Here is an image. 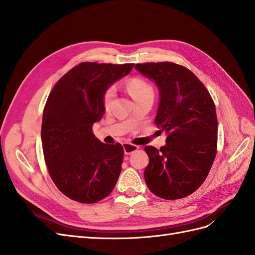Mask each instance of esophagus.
<instances>
[{"label": "esophagus", "mask_w": 255, "mask_h": 255, "mask_svg": "<svg viewBox=\"0 0 255 255\" xmlns=\"http://www.w3.org/2000/svg\"><path fill=\"white\" fill-rule=\"evenodd\" d=\"M123 149H125V153L127 154V155H129V154H132V153H134L135 151L139 149V146L135 145L133 143L125 142V143H123Z\"/></svg>", "instance_id": "esophagus-1"}]
</instances>
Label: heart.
<instances>
[{
    "mask_svg": "<svg viewBox=\"0 0 255 255\" xmlns=\"http://www.w3.org/2000/svg\"><path fill=\"white\" fill-rule=\"evenodd\" d=\"M127 89L128 91V94L130 95V97L135 100L136 103L142 101L144 99L154 97L153 87L145 80L138 78V76H134V78L129 79L128 81ZM115 97H116V88L115 86H110L105 90L103 95V105L106 111L111 110Z\"/></svg>",
    "mask_w": 255,
    "mask_h": 255,
    "instance_id": "obj_1",
    "label": "heart"
}]
</instances>
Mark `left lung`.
<instances>
[{"instance_id": "8db88e82", "label": "left lung", "mask_w": 255, "mask_h": 255, "mask_svg": "<svg viewBox=\"0 0 255 255\" xmlns=\"http://www.w3.org/2000/svg\"><path fill=\"white\" fill-rule=\"evenodd\" d=\"M135 68L157 85L160 102L154 122L168 135L160 149L144 146L149 156L144 181L159 198H185L203 184L217 153L215 103L203 83L184 66L163 61Z\"/></svg>"}]
</instances>
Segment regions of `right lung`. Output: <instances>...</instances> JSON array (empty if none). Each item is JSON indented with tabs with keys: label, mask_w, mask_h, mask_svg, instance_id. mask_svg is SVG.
<instances>
[{
	"label": "right lung",
	"mask_w": 255,
	"mask_h": 255,
	"mask_svg": "<svg viewBox=\"0 0 255 255\" xmlns=\"http://www.w3.org/2000/svg\"><path fill=\"white\" fill-rule=\"evenodd\" d=\"M133 67L85 61L61 76L48 97L41 126L44 160L56 187L76 202L101 201L118 181L123 146L100 141L92 126L104 115L105 90Z\"/></svg>",
	"instance_id": "add662e5"
}]
</instances>
